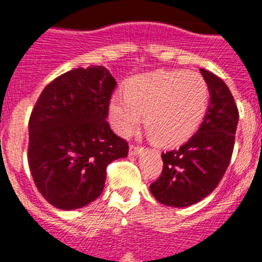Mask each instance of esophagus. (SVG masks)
<instances>
[{
	"mask_svg": "<svg viewBox=\"0 0 262 262\" xmlns=\"http://www.w3.org/2000/svg\"><path fill=\"white\" fill-rule=\"evenodd\" d=\"M142 152V148L140 147H136V145H129V149H128V155L129 156H136Z\"/></svg>",
	"mask_w": 262,
	"mask_h": 262,
	"instance_id": "esophagus-1",
	"label": "esophagus"
}]
</instances>
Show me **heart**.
<instances>
[{"mask_svg":"<svg viewBox=\"0 0 262 262\" xmlns=\"http://www.w3.org/2000/svg\"><path fill=\"white\" fill-rule=\"evenodd\" d=\"M209 102V86L196 72L156 71L134 77L126 93L117 92L108 102V120L127 138L142 123L163 145H176L200 127Z\"/></svg>","mask_w":262,"mask_h":262,"instance_id":"1","label":"heart"}]
</instances>
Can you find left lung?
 I'll return each instance as SVG.
<instances>
[{"label":"left lung","instance_id":"8db88e82","mask_svg":"<svg viewBox=\"0 0 262 262\" xmlns=\"http://www.w3.org/2000/svg\"><path fill=\"white\" fill-rule=\"evenodd\" d=\"M210 105L198 131L184 145L165 152L163 172L152 182V195L165 206L187 207L214 191L232 156L239 111L224 81L201 68Z\"/></svg>","mask_w":262,"mask_h":262}]
</instances>
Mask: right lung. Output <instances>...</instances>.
I'll return each mask as SVG.
<instances>
[{
	"label": "right lung",
	"instance_id": "right-lung-1",
	"mask_svg": "<svg viewBox=\"0 0 262 262\" xmlns=\"http://www.w3.org/2000/svg\"><path fill=\"white\" fill-rule=\"evenodd\" d=\"M115 85L105 67L72 69L48 84L32 108L30 170L56 209H81L97 200L108 164L128 154L126 140L106 120Z\"/></svg>",
	"mask_w": 262,
	"mask_h": 262
}]
</instances>
